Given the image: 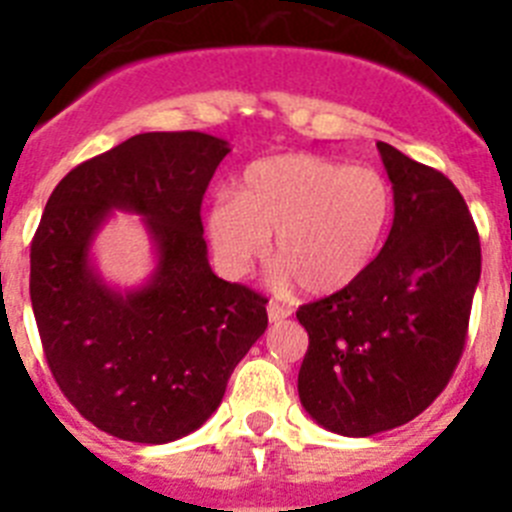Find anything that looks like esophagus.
<instances>
[{
  "label": "esophagus",
  "instance_id": "esophagus-1",
  "mask_svg": "<svg viewBox=\"0 0 512 512\" xmlns=\"http://www.w3.org/2000/svg\"><path fill=\"white\" fill-rule=\"evenodd\" d=\"M266 315H269L271 323H279V320L289 318V310L282 305H274V302H269V307H266Z\"/></svg>",
  "mask_w": 512,
  "mask_h": 512
}]
</instances>
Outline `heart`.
Masks as SVG:
<instances>
[{"instance_id": "1", "label": "heart", "mask_w": 512, "mask_h": 512, "mask_svg": "<svg viewBox=\"0 0 512 512\" xmlns=\"http://www.w3.org/2000/svg\"><path fill=\"white\" fill-rule=\"evenodd\" d=\"M395 215L390 179L318 153H279L248 164L233 197L207 210L217 266L243 277L269 248L279 282L310 297L354 287L382 251Z\"/></svg>"}]
</instances>
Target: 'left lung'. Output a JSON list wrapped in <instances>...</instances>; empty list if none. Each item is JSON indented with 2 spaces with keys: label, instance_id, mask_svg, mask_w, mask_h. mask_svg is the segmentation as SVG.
Segmentation results:
<instances>
[{
  "label": "left lung",
  "instance_id": "left-lung-1",
  "mask_svg": "<svg viewBox=\"0 0 512 512\" xmlns=\"http://www.w3.org/2000/svg\"><path fill=\"white\" fill-rule=\"evenodd\" d=\"M377 148L395 192L390 235L354 287L297 310L310 336L302 408L351 438L408 423L441 395L482 271L477 228L451 179L390 143Z\"/></svg>",
  "mask_w": 512,
  "mask_h": 512
}]
</instances>
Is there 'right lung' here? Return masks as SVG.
Listing matches in <instances>:
<instances>
[{"label":"right lung","mask_w":512,"mask_h":512,"mask_svg":"<svg viewBox=\"0 0 512 512\" xmlns=\"http://www.w3.org/2000/svg\"><path fill=\"white\" fill-rule=\"evenodd\" d=\"M230 153L215 135L140 133L63 176L30 246V300L45 361L69 402L122 441L197 431L264 336L266 297L212 274L202 197ZM112 209L144 217L157 269L120 293L93 269Z\"/></svg>","instance_id":"1"}]
</instances>
